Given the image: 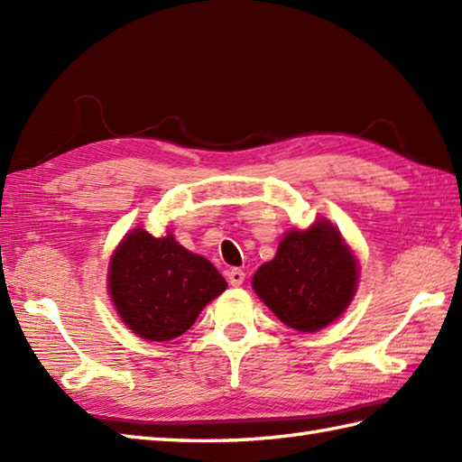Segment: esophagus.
Instances as JSON below:
<instances>
[{"mask_svg": "<svg viewBox=\"0 0 462 462\" xmlns=\"http://www.w3.org/2000/svg\"><path fill=\"white\" fill-rule=\"evenodd\" d=\"M244 280H246V273H244L242 270H238V268H232V270L228 272V282H230V286H242Z\"/></svg>", "mask_w": 462, "mask_h": 462, "instance_id": "1", "label": "esophagus"}]
</instances>
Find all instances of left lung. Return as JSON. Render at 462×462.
<instances>
[{"mask_svg": "<svg viewBox=\"0 0 462 462\" xmlns=\"http://www.w3.org/2000/svg\"><path fill=\"white\" fill-rule=\"evenodd\" d=\"M252 286L286 326L318 331L356 296L357 260L336 226L321 218L308 230H290L276 258L254 273Z\"/></svg>", "mask_w": 462, "mask_h": 462, "instance_id": "left-lung-1", "label": "left lung"}]
</instances>
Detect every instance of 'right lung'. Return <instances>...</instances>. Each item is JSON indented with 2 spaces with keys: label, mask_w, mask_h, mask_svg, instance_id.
Instances as JSON below:
<instances>
[{
  "label": "right lung",
  "mask_w": 462,
  "mask_h": 462,
  "mask_svg": "<svg viewBox=\"0 0 462 462\" xmlns=\"http://www.w3.org/2000/svg\"><path fill=\"white\" fill-rule=\"evenodd\" d=\"M106 278L125 326L149 341L182 336L228 286L208 260L182 248L172 234L154 238L143 228L116 246Z\"/></svg>",
  "instance_id": "obj_1"
}]
</instances>
